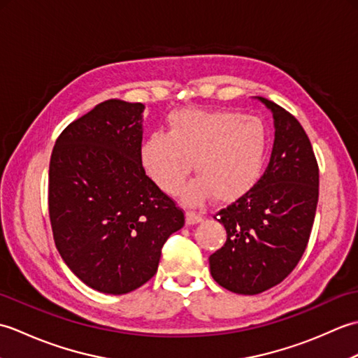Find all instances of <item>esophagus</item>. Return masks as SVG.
Here are the masks:
<instances>
[{
  "mask_svg": "<svg viewBox=\"0 0 358 358\" xmlns=\"http://www.w3.org/2000/svg\"><path fill=\"white\" fill-rule=\"evenodd\" d=\"M200 222H203V215H200L199 212H194V210L186 212V223L187 224H196Z\"/></svg>",
  "mask_w": 358,
  "mask_h": 358,
  "instance_id": "obj_1",
  "label": "esophagus"
}]
</instances>
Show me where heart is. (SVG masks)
<instances>
[{
    "label": "heart",
    "instance_id": "obj_1",
    "mask_svg": "<svg viewBox=\"0 0 358 358\" xmlns=\"http://www.w3.org/2000/svg\"><path fill=\"white\" fill-rule=\"evenodd\" d=\"M169 132H152L141 143V163L149 177L173 194L194 169L200 175L185 191L187 203L212 192L234 200L248 192L268 155L269 136L262 120L232 110L181 109L167 118Z\"/></svg>",
    "mask_w": 358,
    "mask_h": 358
}]
</instances>
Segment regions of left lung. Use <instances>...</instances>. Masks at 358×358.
Returning <instances> with one entry per match:
<instances>
[{"mask_svg":"<svg viewBox=\"0 0 358 358\" xmlns=\"http://www.w3.org/2000/svg\"><path fill=\"white\" fill-rule=\"evenodd\" d=\"M258 100L271 109L275 126L269 164L245 195L217 212L227 237L209 257L217 283L243 295L268 291L294 271L318 203V164L305 129L281 106Z\"/></svg>","mask_w":358,"mask_h":358,"instance_id":"obj_1","label":"left lung"}]
</instances>
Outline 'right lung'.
Listing matches in <instances>:
<instances>
[{
    "instance_id": "right-lung-1",
    "label": "right lung",
    "mask_w": 358,
    "mask_h": 358,
    "mask_svg": "<svg viewBox=\"0 0 358 358\" xmlns=\"http://www.w3.org/2000/svg\"><path fill=\"white\" fill-rule=\"evenodd\" d=\"M141 103L108 100L59 134L49 166V217L59 255L104 294L135 291L155 275L185 212L141 163Z\"/></svg>"
}]
</instances>
